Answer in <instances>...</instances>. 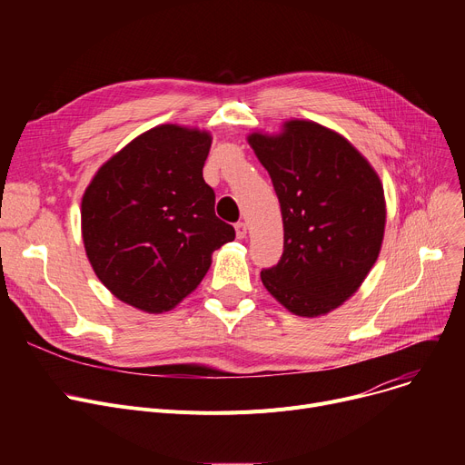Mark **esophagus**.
Returning a JSON list of instances; mask_svg holds the SVG:
<instances>
[{
    "mask_svg": "<svg viewBox=\"0 0 465 465\" xmlns=\"http://www.w3.org/2000/svg\"><path fill=\"white\" fill-rule=\"evenodd\" d=\"M247 232H249V228H247L245 223H237V224H235V235H237V239L247 237Z\"/></svg>",
    "mask_w": 465,
    "mask_h": 465,
    "instance_id": "esophagus-1",
    "label": "esophagus"
}]
</instances>
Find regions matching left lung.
I'll return each instance as SVG.
<instances>
[{"label": "left lung", "instance_id": "left-lung-1", "mask_svg": "<svg viewBox=\"0 0 465 465\" xmlns=\"http://www.w3.org/2000/svg\"><path fill=\"white\" fill-rule=\"evenodd\" d=\"M249 144L281 203L284 252L260 273L267 292L298 316L326 314L361 286L379 258L386 202L371 163L341 134L286 120Z\"/></svg>", "mask_w": 465, "mask_h": 465}]
</instances>
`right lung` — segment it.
Returning a JSON list of instances; mask_svg holds the SVG:
<instances>
[{"instance_id": "obj_1", "label": "right lung", "mask_w": 465, "mask_h": 465, "mask_svg": "<svg viewBox=\"0 0 465 465\" xmlns=\"http://www.w3.org/2000/svg\"><path fill=\"white\" fill-rule=\"evenodd\" d=\"M211 143L207 130L160 124L111 156L86 186L84 251L120 302L171 311L198 288L213 252L235 239L203 181Z\"/></svg>"}]
</instances>
